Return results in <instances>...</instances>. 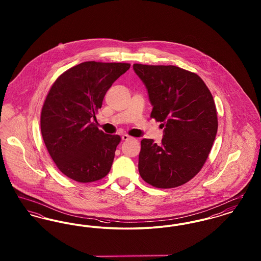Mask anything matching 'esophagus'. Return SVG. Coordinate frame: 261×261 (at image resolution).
I'll use <instances>...</instances> for the list:
<instances>
[{
  "label": "esophagus",
  "mask_w": 261,
  "mask_h": 261,
  "mask_svg": "<svg viewBox=\"0 0 261 261\" xmlns=\"http://www.w3.org/2000/svg\"><path fill=\"white\" fill-rule=\"evenodd\" d=\"M121 139L123 140V141H128V140H130V139H132L131 137L128 136V135H122V137H121Z\"/></svg>",
  "instance_id": "34e87169"
}]
</instances>
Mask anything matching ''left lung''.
Returning a JSON list of instances; mask_svg holds the SVG:
<instances>
[{"label":"left lung","instance_id":"1","mask_svg":"<svg viewBox=\"0 0 261 261\" xmlns=\"http://www.w3.org/2000/svg\"><path fill=\"white\" fill-rule=\"evenodd\" d=\"M148 90L150 117L162 122L163 138L141 141L139 173L155 188L181 186L199 173L217 133L211 91L199 75L174 65L133 64Z\"/></svg>","mask_w":261,"mask_h":261}]
</instances>
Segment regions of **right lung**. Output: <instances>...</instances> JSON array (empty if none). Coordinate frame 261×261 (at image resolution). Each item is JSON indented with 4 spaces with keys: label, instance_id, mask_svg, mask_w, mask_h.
Here are the masks:
<instances>
[{
    "label": "right lung",
    "instance_id": "obj_1",
    "mask_svg": "<svg viewBox=\"0 0 261 261\" xmlns=\"http://www.w3.org/2000/svg\"><path fill=\"white\" fill-rule=\"evenodd\" d=\"M129 68L121 62H82L50 88L41 112V132L50 158L68 178L89 183L110 172L121 139L103 133L92 120L108 90Z\"/></svg>",
    "mask_w": 261,
    "mask_h": 261
}]
</instances>
